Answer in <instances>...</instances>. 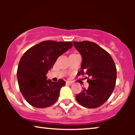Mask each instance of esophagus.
Masks as SVG:
<instances>
[{
  "label": "esophagus",
  "mask_w": 135,
  "mask_h": 135,
  "mask_svg": "<svg viewBox=\"0 0 135 135\" xmlns=\"http://www.w3.org/2000/svg\"><path fill=\"white\" fill-rule=\"evenodd\" d=\"M66 84L71 86V85L73 84V83H72V82H71V81H66Z\"/></svg>",
  "instance_id": "34e87169"
}]
</instances>
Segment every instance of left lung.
Returning a JSON list of instances; mask_svg holds the SVG:
<instances>
[{"instance_id":"obj_1","label":"left lung","mask_w":135,"mask_h":135,"mask_svg":"<svg viewBox=\"0 0 135 135\" xmlns=\"http://www.w3.org/2000/svg\"><path fill=\"white\" fill-rule=\"evenodd\" d=\"M81 54L83 61L79 74H86L88 89L76 95V100L84 107L96 108L102 105L112 94L115 86L117 69L114 60L107 51L93 42L73 41Z\"/></svg>"}]
</instances>
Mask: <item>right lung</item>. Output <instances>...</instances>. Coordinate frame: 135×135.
Returning a JSON list of instances; mask_svg holds the SVG:
<instances>
[{
    "label": "right lung",
    "mask_w": 135,
    "mask_h": 135,
    "mask_svg": "<svg viewBox=\"0 0 135 135\" xmlns=\"http://www.w3.org/2000/svg\"><path fill=\"white\" fill-rule=\"evenodd\" d=\"M71 42L46 41L35 45L23 54L18 64L17 78L20 90L29 104L46 108L58 100L65 82L47 80L46 74L56 60L72 47Z\"/></svg>",
    "instance_id": "obj_1"
}]
</instances>
